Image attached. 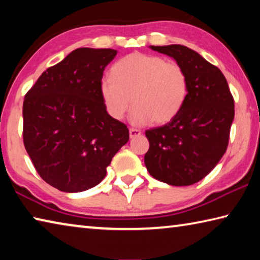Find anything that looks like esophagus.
<instances>
[{
    "label": "esophagus",
    "mask_w": 260,
    "mask_h": 260,
    "mask_svg": "<svg viewBox=\"0 0 260 260\" xmlns=\"http://www.w3.org/2000/svg\"><path fill=\"white\" fill-rule=\"evenodd\" d=\"M141 135V131L140 129H136V128H131L129 129V138L131 139H134L136 136Z\"/></svg>",
    "instance_id": "obj_1"
}]
</instances>
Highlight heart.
I'll return each instance as SVG.
<instances>
[{
  "instance_id": "obj_1",
  "label": "heart",
  "mask_w": 260,
  "mask_h": 260,
  "mask_svg": "<svg viewBox=\"0 0 260 260\" xmlns=\"http://www.w3.org/2000/svg\"><path fill=\"white\" fill-rule=\"evenodd\" d=\"M110 76L100 83L105 110L120 120L133 101L129 120L136 126L173 120L188 96V77L181 65L160 56L133 52L116 61Z\"/></svg>"
}]
</instances>
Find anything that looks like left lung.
<instances>
[{
  "mask_svg": "<svg viewBox=\"0 0 260 260\" xmlns=\"http://www.w3.org/2000/svg\"><path fill=\"white\" fill-rule=\"evenodd\" d=\"M172 57L188 77L181 111L166 125L146 131L144 164L153 178L171 186H190L205 178L227 150L234 99L225 76L199 52L181 45L150 46Z\"/></svg>",
  "mask_w": 260,
  "mask_h": 260,
  "instance_id": "obj_1",
  "label": "left lung"
}]
</instances>
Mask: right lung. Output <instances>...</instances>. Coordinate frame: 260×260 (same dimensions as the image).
Masks as SVG:
<instances>
[{"label":"right lung","mask_w":260,"mask_h":260,"mask_svg":"<svg viewBox=\"0 0 260 260\" xmlns=\"http://www.w3.org/2000/svg\"><path fill=\"white\" fill-rule=\"evenodd\" d=\"M114 49L78 48L47 69L25 95L24 146L40 177L65 192L85 191L107 174L129 140L108 114L100 83Z\"/></svg>","instance_id":"right-lung-1"}]
</instances>
